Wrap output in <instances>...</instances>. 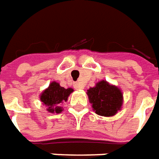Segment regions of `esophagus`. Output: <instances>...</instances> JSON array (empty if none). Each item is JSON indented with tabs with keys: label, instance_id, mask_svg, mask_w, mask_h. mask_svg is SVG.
Instances as JSON below:
<instances>
[{
	"label": "esophagus",
	"instance_id": "obj_1",
	"mask_svg": "<svg viewBox=\"0 0 159 159\" xmlns=\"http://www.w3.org/2000/svg\"><path fill=\"white\" fill-rule=\"evenodd\" d=\"M74 87H75V89H84V85L82 84H80V83H78V82H76L74 84Z\"/></svg>",
	"mask_w": 159,
	"mask_h": 159
}]
</instances>
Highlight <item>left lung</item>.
Instances as JSON below:
<instances>
[{"instance_id": "obj_1", "label": "left lung", "mask_w": 159, "mask_h": 159, "mask_svg": "<svg viewBox=\"0 0 159 159\" xmlns=\"http://www.w3.org/2000/svg\"><path fill=\"white\" fill-rule=\"evenodd\" d=\"M87 95L93 111L99 116H115L123 106L124 96L121 89L104 80L89 89Z\"/></svg>"}]
</instances>
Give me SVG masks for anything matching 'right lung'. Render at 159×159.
Masks as SVG:
<instances>
[{
	"label": "right lung",
	"instance_id": "right-lung-1",
	"mask_svg": "<svg viewBox=\"0 0 159 159\" xmlns=\"http://www.w3.org/2000/svg\"><path fill=\"white\" fill-rule=\"evenodd\" d=\"M74 89L72 88L65 89L56 81L51 82L48 87L45 89L40 95V100L44 106L47 107V111L49 113L59 114L63 111L61 103L68 101Z\"/></svg>",
	"mask_w": 159,
	"mask_h": 159
}]
</instances>
